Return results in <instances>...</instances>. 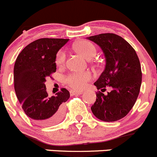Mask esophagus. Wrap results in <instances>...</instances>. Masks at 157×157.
<instances>
[{
	"label": "esophagus",
	"mask_w": 157,
	"mask_h": 157,
	"mask_svg": "<svg viewBox=\"0 0 157 157\" xmlns=\"http://www.w3.org/2000/svg\"><path fill=\"white\" fill-rule=\"evenodd\" d=\"M69 92H70L71 95H75V94H82V93H83L82 91H74V90H71Z\"/></svg>",
	"instance_id": "obj_1"
}]
</instances>
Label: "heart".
Here are the masks:
<instances>
[{
	"label": "heart",
	"mask_w": 157,
	"mask_h": 157,
	"mask_svg": "<svg viewBox=\"0 0 157 157\" xmlns=\"http://www.w3.org/2000/svg\"><path fill=\"white\" fill-rule=\"evenodd\" d=\"M74 49L86 59H91L95 56L96 48L94 44L87 40H81L74 45ZM66 62V53L61 50L57 53L56 58V63L58 66L62 67L64 66ZM91 75L89 72H72L65 77V82L69 86L74 89H82L85 88L87 82L91 80Z\"/></svg>",
	"instance_id": "1"
}]
</instances>
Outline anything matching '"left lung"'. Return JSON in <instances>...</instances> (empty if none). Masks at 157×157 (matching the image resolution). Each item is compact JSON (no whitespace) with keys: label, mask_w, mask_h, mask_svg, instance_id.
<instances>
[{"label":"left lung","mask_w":157,"mask_h":157,"mask_svg":"<svg viewBox=\"0 0 157 157\" xmlns=\"http://www.w3.org/2000/svg\"><path fill=\"white\" fill-rule=\"evenodd\" d=\"M98 45L105 57V70L94 83L98 90L91 109L99 120L113 122L124 117L134 105L140 89L142 72L134 49L121 36L101 33L88 37ZM106 86L111 91L103 94Z\"/></svg>","instance_id":"8db88e82"}]
</instances>
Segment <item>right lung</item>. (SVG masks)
Here are the masks:
<instances>
[{"label": "right lung", "instance_id": "add662e5", "mask_svg": "<svg viewBox=\"0 0 157 157\" xmlns=\"http://www.w3.org/2000/svg\"><path fill=\"white\" fill-rule=\"evenodd\" d=\"M68 41L69 39H39L27 45L15 62L17 97L26 115L41 126L59 123L65 114V102L70 97L66 88L49 96L45 85L46 78L56 70L57 52Z\"/></svg>", "mask_w": 157, "mask_h": 157}]
</instances>
